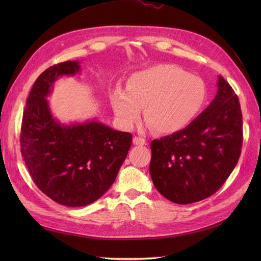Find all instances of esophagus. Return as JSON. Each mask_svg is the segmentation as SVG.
<instances>
[{"label": "esophagus", "mask_w": 261, "mask_h": 261, "mask_svg": "<svg viewBox=\"0 0 261 261\" xmlns=\"http://www.w3.org/2000/svg\"><path fill=\"white\" fill-rule=\"evenodd\" d=\"M133 143L137 145V146H144V145H146V140L144 138H141V137L135 136L133 138Z\"/></svg>", "instance_id": "obj_1"}]
</instances>
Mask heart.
Listing matches in <instances>:
<instances>
[{
    "mask_svg": "<svg viewBox=\"0 0 261 261\" xmlns=\"http://www.w3.org/2000/svg\"><path fill=\"white\" fill-rule=\"evenodd\" d=\"M206 99L201 78L171 64L133 74L126 89L116 86L110 94L112 108L125 127H132L145 107V117L159 134L184 128L200 111Z\"/></svg>",
    "mask_w": 261,
    "mask_h": 261,
    "instance_id": "obj_1",
    "label": "heart"
}]
</instances>
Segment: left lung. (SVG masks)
I'll use <instances>...</instances> for the list:
<instances>
[{
  "label": "left lung",
  "mask_w": 261,
  "mask_h": 261,
  "mask_svg": "<svg viewBox=\"0 0 261 261\" xmlns=\"http://www.w3.org/2000/svg\"><path fill=\"white\" fill-rule=\"evenodd\" d=\"M242 144L239 98L219 76L217 96L204 111L184 129L150 144L153 185L165 198L179 204L208 198L238 164Z\"/></svg>",
  "instance_id": "left-lung-1"
}]
</instances>
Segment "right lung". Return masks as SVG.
I'll return each instance as SVG.
<instances>
[{
  "label": "right lung",
  "instance_id": "right-lung-1",
  "mask_svg": "<svg viewBox=\"0 0 261 261\" xmlns=\"http://www.w3.org/2000/svg\"><path fill=\"white\" fill-rule=\"evenodd\" d=\"M77 61L46 68L31 88L22 114L20 152L35 184L55 202L83 207L112 186L132 145L130 133L97 121L61 125L46 97L54 82L75 75Z\"/></svg>",
  "mask_w": 261,
  "mask_h": 261
}]
</instances>
